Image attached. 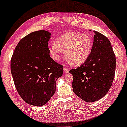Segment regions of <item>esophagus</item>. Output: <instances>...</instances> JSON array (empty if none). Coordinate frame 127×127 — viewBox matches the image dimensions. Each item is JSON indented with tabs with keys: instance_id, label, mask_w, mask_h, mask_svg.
<instances>
[{
	"instance_id": "obj_1",
	"label": "esophagus",
	"mask_w": 127,
	"mask_h": 127,
	"mask_svg": "<svg viewBox=\"0 0 127 127\" xmlns=\"http://www.w3.org/2000/svg\"><path fill=\"white\" fill-rule=\"evenodd\" d=\"M63 71L65 73H68V72H69V69H68L67 68H65V67L63 68Z\"/></svg>"
}]
</instances>
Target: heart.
Here are the masks:
<instances>
[{
  "instance_id": "obj_1",
  "label": "heart",
  "mask_w": 127,
  "mask_h": 127,
  "mask_svg": "<svg viewBox=\"0 0 127 127\" xmlns=\"http://www.w3.org/2000/svg\"><path fill=\"white\" fill-rule=\"evenodd\" d=\"M48 49L52 57L59 60L65 52L67 59L74 65L82 64L88 59L92 49V40L89 35L76 32H67L58 37Z\"/></svg>"
}]
</instances>
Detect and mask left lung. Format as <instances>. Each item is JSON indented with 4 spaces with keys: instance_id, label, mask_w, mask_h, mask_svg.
I'll return each instance as SVG.
<instances>
[{
    "instance_id": "8db88e82",
    "label": "left lung",
    "mask_w": 127,
    "mask_h": 127,
    "mask_svg": "<svg viewBox=\"0 0 127 127\" xmlns=\"http://www.w3.org/2000/svg\"><path fill=\"white\" fill-rule=\"evenodd\" d=\"M93 32L95 35L89 58L80 67L69 71L73 77V92L87 102L97 101L107 94L116 68L115 56L110 41L101 33Z\"/></svg>"
}]
</instances>
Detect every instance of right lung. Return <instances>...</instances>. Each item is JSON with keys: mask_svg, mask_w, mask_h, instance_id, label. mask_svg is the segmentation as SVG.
Here are the masks:
<instances>
[{"mask_svg": "<svg viewBox=\"0 0 127 127\" xmlns=\"http://www.w3.org/2000/svg\"><path fill=\"white\" fill-rule=\"evenodd\" d=\"M51 34L32 32L21 39L11 61L14 84L22 99L32 106L45 105L56 91V81L63 74V65L50 56L48 42Z\"/></svg>", "mask_w": 127, "mask_h": 127, "instance_id": "obj_1", "label": "right lung"}]
</instances>
